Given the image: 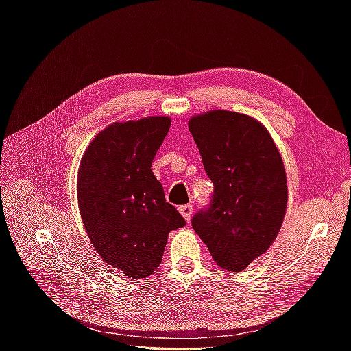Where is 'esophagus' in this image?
Returning <instances> with one entry per match:
<instances>
[{
	"instance_id": "obj_1",
	"label": "esophagus",
	"mask_w": 351,
	"mask_h": 351,
	"mask_svg": "<svg viewBox=\"0 0 351 351\" xmlns=\"http://www.w3.org/2000/svg\"><path fill=\"white\" fill-rule=\"evenodd\" d=\"M180 213L182 214V217H184L185 220L190 221L191 215H193V205H191V204H187V205L180 206Z\"/></svg>"
}]
</instances>
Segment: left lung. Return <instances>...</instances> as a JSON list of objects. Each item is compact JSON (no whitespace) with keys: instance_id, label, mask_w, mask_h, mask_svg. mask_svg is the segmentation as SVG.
<instances>
[{"instance_id":"1","label":"left lung","mask_w":351,"mask_h":351,"mask_svg":"<svg viewBox=\"0 0 351 351\" xmlns=\"http://www.w3.org/2000/svg\"><path fill=\"white\" fill-rule=\"evenodd\" d=\"M214 193L193 229L215 264L241 271L278 237L288 202L287 173L270 132L256 119L213 110L190 119Z\"/></svg>"}]
</instances>
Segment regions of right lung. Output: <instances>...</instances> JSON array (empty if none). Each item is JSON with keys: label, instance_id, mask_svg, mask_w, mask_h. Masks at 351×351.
I'll use <instances>...</instances> for the list:
<instances>
[{"label": "right lung", "instance_id": "obj_1", "mask_svg": "<svg viewBox=\"0 0 351 351\" xmlns=\"http://www.w3.org/2000/svg\"><path fill=\"white\" fill-rule=\"evenodd\" d=\"M170 123L167 116H154L110 125L80 164L77 196L88 240L130 279L154 273L169 232L185 225L151 170Z\"/></svg>", "mask_w": 351, "mask_h": 351}]
</instances>
